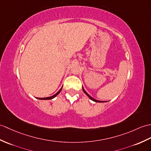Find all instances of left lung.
I'll return each instance as SVG.
<instances>
[{"label": "left lung", "mask_w": 151, "mask_h": 151, "mask_svg": "<svg viewBox=\"0 0 151 151\" xmlns=\"http://www.w3.org/2000/svg\"><path fill=\"white\" fill-rule=\"evenodd\" d=\"M82 90H83V93H85L86 94V95L87 96H88L89 98V99H91V100H93V101H95V102H100V103H101V102H106V101H100V100H96V99H93V97H91V96L90 95H89V94H88V93H87L86 91H85V89H84V88H83V86H82Z\"/></svg>", "instance_id": "left-lung-1"}]
</instances>
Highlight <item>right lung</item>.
<instances>
[{
  "instance_id": "obj_1",
  "label": "right lung",
  "mask_w": 151,
  "mask_h": 151,
  "mask_svg": "<svg viewBox=\"0 0 151 151\" xmlns=\"http://www.w3.org/2000/svg\"><path fill=\"white\" fill-rule=\"evenodd\" d=\"M62 87H61L60 88V89L56 93V94H55L54 95H52V96H49V97H45V98H37V99H39V100H51V99H54V98H55L56 96H57L58 94L60 93V91H61V90H62Z\"/></svg>"
}]
</instances>
